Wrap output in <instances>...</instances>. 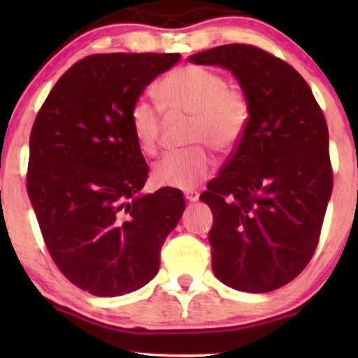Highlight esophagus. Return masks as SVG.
I'll list each match as a JSON object with an SVG mask.
<instances>
[{"label":"esophagus","mask_w":358,"mask_h":358,"mask_svg":"<svg viewBox=\"0 0 358 358\" xmlns=\"http://www.w3.org/2000/svg\"><path fill=\"white\" fill-rule=\"evenodd\" d=\"M199 192L197 190H187V192H185V199L189 200V202H197L199 200Z\"/></svg>","instance_id":"esophagus-1"}]
</instances>
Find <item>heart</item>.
<instances>
[{
  "mask_svg": "<svg viewBox=\"0 0 358 358\" xmlns=\"http://www.w3.org/2000/svg\"><path fill=\"white\" fill-rule=\"evenodd\" d=\"M164 109L173 115H187L190 148L173 151L155 164L156 184L176 189H192L210 178L215 169L212 155L203 145L227 155L243 140L251 119L248 96L228 86L227 78L210 68L187 65L171 71L158 85ZM130 125L141 153H158L163 129V107L140 97L130 109Z\"/></svg>",
  "mask_w": 358,
  "mask_h": 358,
  "instance_id": "b5f03b06",
  "label": "heart"
}]
</instances>
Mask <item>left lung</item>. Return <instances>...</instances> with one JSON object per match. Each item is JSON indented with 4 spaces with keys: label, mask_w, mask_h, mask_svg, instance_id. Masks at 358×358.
I'll return each mask as SVG.
<instances>
[{
    "label": "left lung",
    "mask_w": 358,
    "mask_h": 358,
    "mask_svg": "<svg viewBox=\"0 0 358 358\" xmlns=\"http://www.w3.org/2000/svg\"><path fill=\"white\" fill-rule=\"evenodd\" d=\"M189 62L227 68L251 104L243 140L200 195L213 213V273L239 292L277 290L320 241L332 192L324 114L300 73L262 48L229 43Z\"/></svg>",
    "instance_id": "1"
}]
</instances>
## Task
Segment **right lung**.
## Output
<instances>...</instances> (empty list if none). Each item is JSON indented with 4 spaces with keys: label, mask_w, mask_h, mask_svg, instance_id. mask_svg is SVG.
Listing matches in <instances>:
<instances>
[{
    "label": "right lung",
    "mask_w": 358,
    "mask_h": 358,
    "mask_svg": "<svg viewBox=\"0 0 358 358\" xmlns=\"http://www.w3.org/2000/svg\"><path fill=\"white\" fill-rule=\"evenodd\" d=\"M179 53H96L53 86L29 140L27 194L60 272L96 296L146 285L182 217V192L141 194L148 164L130 109Z\"/></svg>",
    "instance_id": "add662e5"
}]
</instances>
